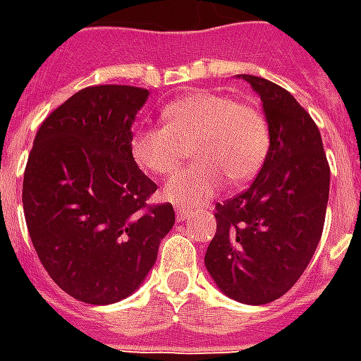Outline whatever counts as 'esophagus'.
I'll return each mask as SVG.
<instances>
[{
	"instance_id": "1",
	"label": "esophagus",
	"mask_w": 361,
	"mask_h": 361,
	"mask_svg": "<svg viewBox=\"0 0 361 361\" xmlns=\"http://www.w3.org/2000/svg\"><path fill=\"white\" fill-rule=\"evenodd\" d=\"M189 214H191V209L185 207V204H178V207H176V216H178V220H181V222L188 220Z\"/></svg>"
}]
</instances>
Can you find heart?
I'll use <instances>...</instances> for the list:
<instances>
[{"instance_id": "obj_1", "label": "heart", "mask_w": 361, "mask_h": 361, "mask_svg": "<svg viewBox=\"0 0 361 361\" xmlns=\"http://www.w3.org/2000/svg\"><path fill=\"white\" fill-rule=\"evenodd\" d=\"M164 126L137 129L129 142L135 164L154 176L172 173L188 157L199 160L166 181L173 203L207 201L226 178L240 185L255 178L271 149L263 111L211 90H195L162 110Z\"/></svg>"}]
</instances>
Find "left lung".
Returning <instances> with one entry per match:
<instances>
[{
  "mask_svg": "<svg viewBox=\"0 0 361 361\" xmlns=\"http://www.w3.org/2000/svg\"><path fill=\"white\" fill-rule=\"evenodd\" d=\"M261 96L271 149L243 193L216 204L204 267L235 302L284 295L310 265L323 234L331 168L315 121L286 89L240 75Z\"/></svg>",
  "mask_w": 361,
  "mask_h": 361,
  "instance_id": "obj_1",
  "label": "left lung"
}]
</instances>
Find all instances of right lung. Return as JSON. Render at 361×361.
<instances>
[{"label":"right lung","mask_w":361,"mask_h":361,"mask_svg":"<svg viewBox=\"0 0 361 361\" xmlns=\"http://www.w3.org/2000/svg\"><path fill=\"white\" fill-rule=\"evenodd\" d=\"M147 98L149 90L127 85L79 90L44 119L28 154V234L51 280L79 302L133 294L176 222L170 203H147L157 183L129 150Z\"/></svg>","instance_id":"1"}]
</instances>
